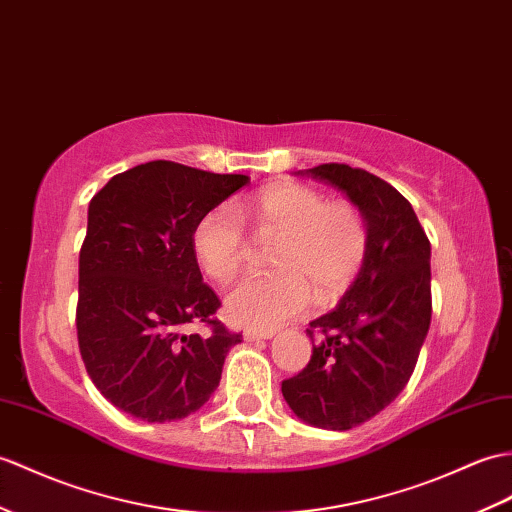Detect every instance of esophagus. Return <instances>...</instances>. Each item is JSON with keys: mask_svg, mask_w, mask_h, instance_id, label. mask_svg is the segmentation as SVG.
I'll return each instance as SVG.
<instances>
[{"mask_svg": "<svg viewBox=\"0 0 512 512\" xmlns=\"http://www.w3.org/2000/svg\"><path fill=\"white\" fill-rule=\"evenodd\" d=\"M242 336H244V340L246 342H253V340H268V338H272L275 336V331H264V329H255V327H246L244 331H242Z\"/></svg>", "mask_w": 512, "mask_h": 512, "instance_id": "1", "label": "esophagus"}]
</instances>
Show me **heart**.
<instances>
[{"instance_id": "1", "label": "heart", "mask_w": 512, "mask_h": 512, "mask_svg": "<svg viewBox=\"0 0 512 512\" xmlns=\"http://www.w3.org/2000/svg\"><path fill=\"white\" fill-rule=\"evenodd\" d=\"M244 216L255 220L259 240H279L272 255L277 272L233 285L224 301L233 323L275 329L307 312L314 294L331 303L358 277L368 248L358 207L290 183L264 189L253 207H220L200 220L194 251L211 279L231 281L244 268L251 251Z\"/></svg>"}]
</instances>
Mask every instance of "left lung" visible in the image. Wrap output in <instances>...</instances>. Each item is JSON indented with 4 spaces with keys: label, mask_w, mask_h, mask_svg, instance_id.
Segmentation results:
<instances>
[{
    "label": "left lung",
    "mask_w": 512,
    "mask_h": 512,
    "mask_svg": "<svg viewBox=\"0 0 512 512\" xmlns=\"http://www.w3.org/2000/svg\"><path fill=\"white\" fill-rule=\"evenodd\" d=\"M305 172L358 205L368 248L336 310L310 323L312 358L281 392L305 423L342 432L395 401L417 366L432 320L430 240L410 202L379 176L344 163Z\"/></svg>",
    "instance_id": "obj_1"
}]
</instances>
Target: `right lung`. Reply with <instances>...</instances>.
Instances as JSON below:
<instances>
[{
	"label": "right lung",
	"mask_w": 512,
	"mask_h": 512,
	"mask_svg": "<svg viewBox=\"0 0 512 512\" xmlns=\"http://www.w3.org/2000/svg\"><path fill=\"white\" fill-rule=\"evenodd\" d=\"M251 183L174 161L115 174L89 202L78 261L76 329L91 382L130 417L185 419L218 388L242 334L216 318L194 251L200 220ZM187 324L210 334L183 335Z\"/></svg>",
	"instance_id": "right-lung-1"
}]
</instances>
